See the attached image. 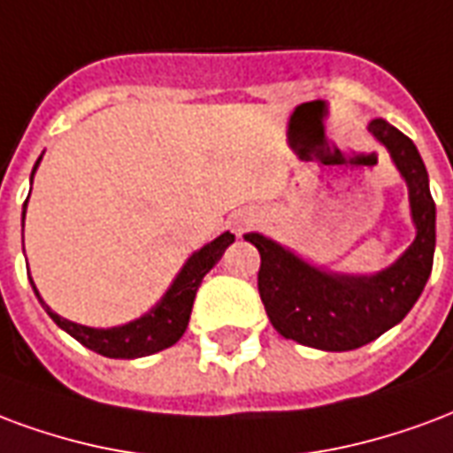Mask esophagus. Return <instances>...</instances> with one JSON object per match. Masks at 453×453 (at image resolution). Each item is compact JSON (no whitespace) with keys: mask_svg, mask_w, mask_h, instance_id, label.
Instances as JSON below:
<instances>
[{"mask_svg":"<svg viewBox=\"0 0 453 453\" xmlns=\"http://www.w3.org/2000/svg\"><path fill=\"white\" fill-rule=\"evenodd\" d=\"M253 222H256V219H246V222H241V224H243V226H250Z\"/></svg>","mask_w":453,"mask_h":453,"instance_id":"1","label":"esophagus"}]
</instances>
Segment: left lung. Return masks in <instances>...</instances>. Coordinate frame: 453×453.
Returning <instances> with one entry per match:
<instances>
[{"label": "left lung", "instance_id": "obj_1", "mask_svg": "<svg viewBox=\"0 0 453 453\" xmlns=\"http://www.w3.org/2000/svg\"><path fill=\"white\" fill-rule=\"evenodd\" d=\"M366 130L384 144L408 186L415 239L391 265L372 275H345L316 267L258 231L243 236L260 253L258 292L273 328L306 348L348 352L372 342L408 316L430 280L437 210L420 151L384 118Z\"/></svg>", "mask_w": 453, "mask_h": 453}]
</instances>
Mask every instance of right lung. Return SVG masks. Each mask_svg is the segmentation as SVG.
<instances>
[{"label": "right lung", "mask_w": 453, "mask_h": 453, "mask_svg": "<svg viewBox=\"0 0 453 453\" xmlns=\"http://www.w3.org/2000/svg\"><path fill=\"white\" fill-rule=\"evenodd\" d=\"M41 158L42 154L38 157L31 171V183L35 171H38ZM26 204H28V200L23 203V219H26ZM234 239L236 236L231 231H224L214 241L204 243L203 249L195 250L193 256L186 260V265L178 270L176 280L171 282L166 295L161 296L150 311L140 316V319H134V321L113 326V328H91V326H81V323L62 319L59 313L52 311L50 306L42 302L41 292H38V287H35L31 277L28 280H31L33 292L38 296V302L42 303V309L48 311V316L58 323L62 331L69 333L74 340H79L84 348L94 349L98 355L111 359L147 357V355H154V352H161V349L176 345L178 340L183 338L188 321H190L197 287L203 282V277L217 265V260L222 258L224 250L234 243Z\"/></svg>", "instance_id": "right-lung-1"}]
</instances>
